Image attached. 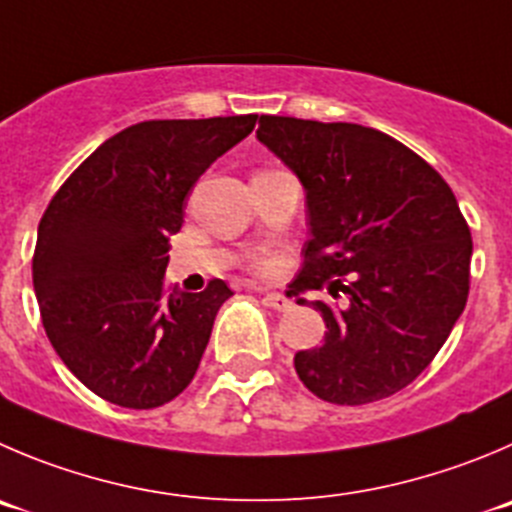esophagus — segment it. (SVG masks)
Listing matches in <instances>:
<instances>
[{
	"mask_svg": "<svg viewBox=\"0 0 512 512\" xmlns=\"http://www.w3.org/2000/svg\"><path fill=\"white\" fill-rule=\"evenodd\" d=\"M253 291H259V294H264V304L271 306V309L276 311H289L291 309V301L286 299L284 294H276V291H264L259 289V286H251Z\"/></svg>",
	"mask_w": 512,
	"mask_h": 512,
	"instance_id": "34e87169",
	"label": "esophagus"
}]
</instances>
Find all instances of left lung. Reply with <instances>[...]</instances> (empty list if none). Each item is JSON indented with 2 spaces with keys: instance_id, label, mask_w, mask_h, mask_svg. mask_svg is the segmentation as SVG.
Returning a JSON list of instances; mask_svg holds the SVG:
<instances>
[{
  "instance_id": "8db88e82",
  "label": "left lung",
  "mask_w": 512,
  "mask_h": 512,
  "mask_svg": "<svg viewBox=\"0 0 512 512\" xmlns=\"http://www.w3.org/2000/svg\"><path fill=\"white\" fill-rule=\"evenodd\" d=\"M256 135L306 191L311 238L291 291L344 299L311 301L324 342L296 352V374L332 405L392 397L465 309L472 238L455 193L415 150L364 125L261 115Z\"/></svg>"
}]
</instances>
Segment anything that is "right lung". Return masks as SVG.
<instances>
[{"mask_svg": "<svg viewBox=\"0 0 512 512\" xmlns=\"http://www.w3.org/2000/svg\"><path fill=\"white\" fill-rule=\"evenodd\" d=\"M259 115L145 120L120 130L52 196L37 231L32 281L47 339L97 397L153 410L196 377L213 321L233 294L168 289V238L186 196Z\"/></svg>", "mask_w": 512, "mask_h": 512, "instance_id": "add662e5", "label": "right lung"}]
</instances>
